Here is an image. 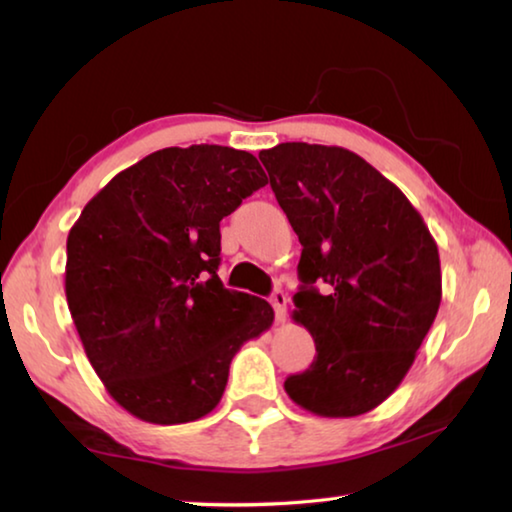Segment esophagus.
Masks as SVG:
<instances>
[{
	"label": "esophagus",
	"instance_id": "esophagus-1",
	"mask_svg": "<svg viewBox=\"0 0 512 512\" xmlns=\"http://www.w3.org/2000/svg\"><path fill=\"white\" fill-rule=\"evenodd\" d=\"M271 305L275 309L277 323H284V316H287V296H284L282 289H275L271 293Z\"/></svg>",
	"mask_w": 512,
	"mask_h": 512
}]
</instances>
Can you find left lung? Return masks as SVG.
Returning a JSON list of instances; mask_svg holds the SVG:
<instances>
[{"instance_id": "obj_1", "label": "left lung", "mask_w": 512, "mask_h": 512, "mask_svg": "<svg viewBox=\"0 0 512 512\" xmlns=\"http://www.w3.org/2000/svg\"><path fill=\"white\" fill-rule=\"evenodd\" d=\"M302 244L293 320L316 343L284 391L320 418H354L402 384L443 298L438 246L400 187L341 146L259 151Z\"/></svg>"}]
</instances>
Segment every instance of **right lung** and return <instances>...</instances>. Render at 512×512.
<instances>
[{
    "label": "right lung",
    "mask_w": 512,
    "mask_h": 512,
    "mask_svg": "<svg viewBox=\"0 0 512 512\" xmlns=\"http://www.w3.org/2000/svg\"><path fill=\"white\" fill-rule=\"evenodd\" d=\"M266 183L248 151L169 146L117 173L69 230V314L106 391L135 418H203L241 345L273 325L266 300L216 275L221 219Z\"/></svg>",
    "instance_id": "add662e5"
}]
</instances>
